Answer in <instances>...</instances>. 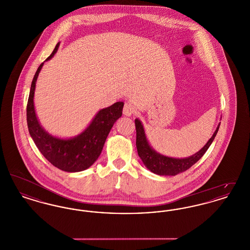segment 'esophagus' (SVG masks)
Here are the masks:
<instances>
[{
	"label": "esophagus",
	"mask_w": 250,
	"mask_h": 250,
	"mask_svg": "<svg viewBox=\"0 0 250 250\" xmlns=\"http://www.w3.org/2000/svg\"><path fill=\"white\" fill-rule=\"evenodd\" d=\"M135 111V107L133 106V104H131L129 102L125 103L124 106V109H123V113L125 116H131Z\"/></svg>",
	"instance_id": "1"
}]
</instances>
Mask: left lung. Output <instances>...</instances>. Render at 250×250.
<instances>
[{"mask_svg": "<svg viewBox=\"0 0 250 250\" xmlns=\"http://www.w3.org/2000/svg\"><path fill=\"white\" fill-rule=\"evenodd\" d=\"M135 125H136V132H137L136 146L138 150V155L143 160V164L149 170H151L152 172H154L157 175H164V176L172 175L173 176L180 172L186 171L202 158L203 155L205 154V152L210 147V145L213 143L214 137L216 136L217 131L219 129L220 125H217L211 139L199 152H197L195 155L186 157V158L168 157L155 152L147 141L142 122L139 119L135 120Z\"/></svg>", "mask_w": 250, "mask_h": 250, "instance_id": "left-lung-1", "label": "left lung"}]
</instances>
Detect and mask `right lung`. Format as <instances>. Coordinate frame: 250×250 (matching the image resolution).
<instances>
[{"instance_id": "right-lung-1", "label": "right lung", "mask_w": 250, "mask_h": 250, "mask_svg": "<svg viewBox=\"0 0 250 250\" xmlns=\"http://www.w3.org/2000/svg\"><path fill=\"white\" fill-rule=\"evenodd\" d=\"M60 43L46 61L51 59L58 50ZM44 62L37 68L33 79L27 104V125L36 147L52 165L63 171L77 172L92 166L101 154L107 135L114 123L123 113L124 102L100 109L85 130L71 139L51 136L39 124L36 117L34 96L38 74Z\"/></svg>"}]
</instances>
